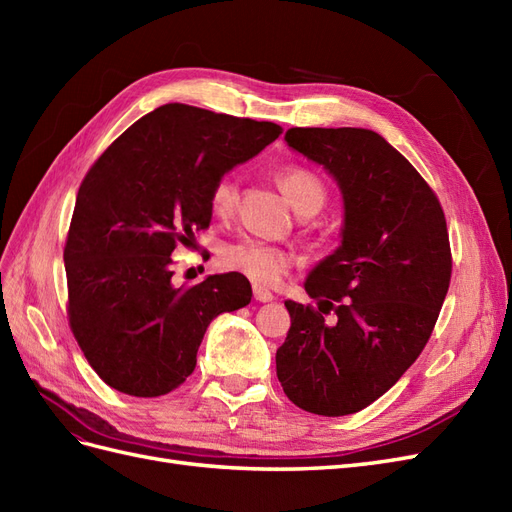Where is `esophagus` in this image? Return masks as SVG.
<instances>
[{"label": "esophagus", "mask_w": 512, "mask_h": 512, "mask_svg": "<svg viewBox=\"0 0 512 512\" xmlns=\"http://www.w3.org/2000/svg\"><path fill=\"white\" fill-rule=\"evenodd\" d=\"M254 299H256L258 303H271L275 297H273V292H269L267 288L254 286Z\"/></svg>", "instance_id": "esophagus-1"}]
</instances>
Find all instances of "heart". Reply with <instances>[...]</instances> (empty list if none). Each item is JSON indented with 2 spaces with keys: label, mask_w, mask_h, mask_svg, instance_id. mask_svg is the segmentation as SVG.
I'll use <instances>...</instances> for the list:
<instances>
[{
  "label": "heart",
  "mask_w": 512,
  "mask_h": 512,
  "mask_svg": "<svg viewBox=\"0 0 512 512\" xmlns=\"http://www.w3.org/2000/svg\"><path fill=\"white\" fill-rule=\"evenodd\" d=\"M286 198L292 207L299 213L303 211H320V207L327 200V188L320 181L318 175L303 166H286L277 175ZM239 203V181L232 175H224L211 185L209 192V205L211 211L220 218H228L235 213ZM222 262L230 271H237L245 275L260 286H275L282 282V277L292 267L294 256L292 252L284 250L258 239H241L224 245Z\"/></svg>",
  "instance_id": "heart-1"
}]
</instances>
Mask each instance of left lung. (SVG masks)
<instances>
[{
    "label": "left lung",
    "instance_id": "8db88e82",
    "mask_svg": "<svg viewBox=\"0 0 512 512\" xmlns=\"http://www.w3.org/2000/svg\"><path fill=\"white\" fill-rule=\"evenodd\" d=\"M284 141L333 175L344 228L342 245L305 280L318 309L284 303L290 331L275 354L277 380L294 406L346 416L389 391L436 327L453 271L444 211L374 130L290 128Z\"/></svg>",
    "mask_w": 512,
    "mask_h": 512
}]
</instances>
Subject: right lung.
<instances>
[{
	"instance_id": "right-lung-1",
	"label": "right lung",
	"mask_w": 512,
	"mask_h": 512,
	"mask_svg": "<svg viewBox=\"0 0 512 512\" xmlns=\"http://www.w3.org/2000/svg\"><path fill=\"white\" fill-rule=\"evenodd\" d=\"M282 128L164 104L85 175L64 247L68 320L85 359L115 391L160 397L185 382L209 322L252 301L241 273L173 286V258L209 228L211 185Z\"/></svg>"
}]
</instances>
